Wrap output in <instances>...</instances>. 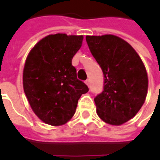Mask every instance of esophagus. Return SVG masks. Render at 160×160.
Instances as JSON below:
<instances>
[{"mask_svg":"<svg viewBox=\"0 0 160 160\" xmlns=\"http://www.w3.org/2000/svg\"><path fill=\"white\" fill-rule=\"evenodd\" d=\"M85 83L87 84V87H90V80H86V81H85Z\"/></svg>","mask_w":160,"mask_h":160,"instance_id":"34e87169","label":"esophagus"}]
</instances>
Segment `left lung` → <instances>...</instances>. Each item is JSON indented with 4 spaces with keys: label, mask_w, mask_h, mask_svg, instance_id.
Returning a JSON list of instances; mask_svg holds the SVG:
<instances>
[{
    "label": "left lung",
    "mask_w": 160,
    "mask_h": 160,
    "mask_svg": "<svg viewBox=\"0 0 160 160\" xmlns=\"http://www.w3.org/2000/svg\"><path fill=\"white\" fill-rule=\"evenodd\" d=\"M86 39L104 76V91L94 98L98 116L108 124L122 125L137 114L146 100L148 77L144 63L119 37L106 34Z\"/></svg>",
    "instance_id": "1"
}]
</instances>
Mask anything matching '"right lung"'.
Listing matches in <instances>:
<instances>
[{"mask_svg": "<svg viewBox=\"0 0 160 160\" xmlns=\"http://www.w3.org/2000/svg\"><path fill=\"white\" fill-rule=\"evenodd\" d=\"M83 36L50 34L34 45L23 70V88L30 106L40 120L61 126L71 120L80 96L88 92L77 79L72 59Z\"/></svg>", "mask_w": 160, "mask_h": 160, "instance_id": "right-lung-1", "label": "right lung"}]
</instances>
